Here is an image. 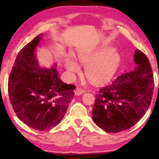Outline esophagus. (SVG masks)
<instances>
[{"mask_svg":"<svg viewBox=\"0 0 159 159\" xmlns=\"http://www.w3.org/2000/svg\"><path fill=\"white\" fill-rule=\"evenodd\" d=\"M85 91L83 89H82V88H77L76 90H75V95H77V96H80V95H83V93H85Z\"/></svg>","mask_w":159,"mask_h":159,"instance_id":"obj_1","label":"esophagus"}]
</instances>
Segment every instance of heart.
Listing matches in <instances>:
<instances>
[{
    "label": "heart",
    "instance_id": "1",
    "mask_svg": "<svg viewBox=\"0 0 159 159\" xmlns=\"http://www.w3.org/2000/svg\"><path fill=\"white\" fill-rule=\"evenodd\" d=\"M80 64L85 66V73L91 81L102 83L111 80L116 73L121 61L117 50L109 45H102L92 50L79 53ZM66 68L70 73H79L80 66L72 58L66 60Z\"/></svg>",
    "mask_w": 159,
    "mask_h": 159
}]
</instances>
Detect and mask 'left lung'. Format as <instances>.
<instances>
[{
  "label": "left lung",
  "mask_w": 159,
  "mask_h": 159,
  "mask_svg": "<svg viewBox=\"0 0 159 159\" xmlns=\"http://www.w3.org/2000/svg\"><path fill=\"white\" fill-rule=\"evenodd\" d=\"M133 71L118 76L99 90L93 109L94 123L107 133H119L135 125L149 109L154 91V76L147 56L134 55Z\"/></svg>",
  "instance_id": "8db88e82"
}]
</instances>
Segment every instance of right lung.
I'll return each mask as SVG.
<instances>
[{"instance_id": "add662e5", "label": "right lung", "mask_w": 159, "mask_h": 159, "mask_svg": "<svg viewBox=\"0 0 159 159\" xmlns=\"http://www.w3.org/2000/svg\"><path fill=\"white\" fill-rule=\"evenodd\" d=\"M43 36H37L20 51L8 80V95L16 115L26 125L40 131L60 123L76 88L61 81L57 64L50 69L39 65L36 50Z\"/></svg>"}]
</instances>
